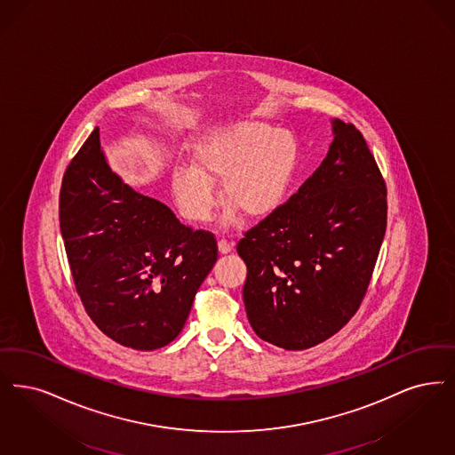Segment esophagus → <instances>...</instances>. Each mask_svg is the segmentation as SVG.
I'll return each instance as SVG.
<instances>
[{"mask_svg":"<svg viewBox=\"0 0 455 455\" xmlns=\"http://www.w3.org/2000/svg\"><path fill=\"white\" fill-rule=\"evenodd\" d=\"M219 251L220 254H228V252H232V243L227 242L225 238H221V240H219Z\"/></svg>","mask_w":455,"mask_h":455,"instance_id":"1","label":"esophagus"}]
</instances>
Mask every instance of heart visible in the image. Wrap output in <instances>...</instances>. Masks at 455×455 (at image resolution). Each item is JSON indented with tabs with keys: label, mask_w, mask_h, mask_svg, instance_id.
Returning a JSON list of instances; mask_svg holds the SVG:
<instances>
[{
	"label": "heart",
	"mask_w": 455,
	"mask_h": 455,
	"mask_svg": "<svg viewBox=\"0 0 455 455\" xmlns=\"http://www.w3.org/2000/svg\"><path fill=\"white\" fill-rule=\"evenodd\" d=\"M299 163V144L288 130L262 122H242L206 133L195 147L193 164L176 167L171 189L182 217L193 223L210 220L217 204L213 184L234 223L273 215L284 203Z\"/></svg>",
	"instance_id": "1"
}]
</instances>
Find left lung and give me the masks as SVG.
Masks as SVG:
<instances>
[{
    "label": "left lung",
    "mask_w": 455,
    "mask_h": 455,
    "mask_svg": "<svg viewBox=\"0 0 455 455\" xmlns=\"http://www.w3.org/2000/svg\"><path fill=\"white\" fill-rule=\"evenodd\" d=\"M331 125L320 167L236 243L251 327L286 350L325 342L355 315L386 232V184L374 156L352 124Z\"/></svg>",
    "instance_id": "8db88e82"
}]
</instances>
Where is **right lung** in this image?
<instances>
[{
    "label": "right lung",
    "instance_id": "right-lung-1",
    "mask_svg": "<svg viewBox=\"0 0 455 455\" xmlns=\"http://www.w3.org/2000/svg\"><path fill=\"white\" fill-rule=\"evenodd\" d=\"M59 221L76 290L96 327L135 350L172 342L219 259L213 234L182 225L164 203L122 181L103 156L100 128L66 169Z\"/></svg>",
    "mask_w": 455,
    "mask_h": 455
}]
</instances>
